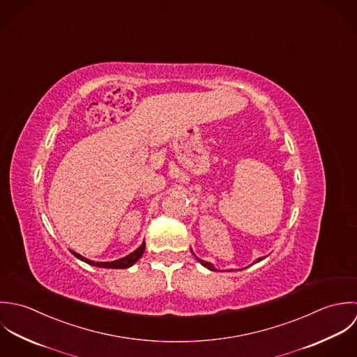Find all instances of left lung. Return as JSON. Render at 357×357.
Returning a JSON list of instances; mask_svg holds the SVG:
<instances>
[{"instance_id": "left-lung-1", "label": "left lung", "mask_w": 357, "mask_h": 357, "mask_svg": "<svg viewBox=\"0 0 357 357\" xmlns=\"http://www.w3.org/2000/svg\"><path fill=\"white\" fill-rule=\"evenodd\" d=\"M199 259V258H197ZM264 258H258L255 262H259V261H262ZM199 262L203 265V266H206L207 269H210V271H215L214 266H213V264H210V262H206V261H203V259H199Z\"/></svg>"}]
</instances>
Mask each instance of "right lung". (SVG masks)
<instances>
[{"instance_id":"right-lung-1","label":"right lung","mask_w":357,"mask_h":357,"mask_svg":"<svg viewBox=\"0 0 357 357\" xmlns=\"http://www.w3.org/2000/svg\"><path fill=\"white\" fill-rule=\"evenodd\" d=\"M144 245H146V244L142 243V245H141L139 248H137L134 252H131L130 255H127V257H124V258H121V259L113 261V262H93V261H89V259L81 257L79 254H77V252H74V251H72V254L75 258H78V259H81V261H84V262H86V264H89V265H92V266H98V268H110V269H127V268L132 266V265L142 257L143 252H144Z\"/></svg>"}]
</instances>
